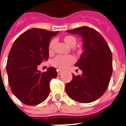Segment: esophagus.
Wrapping results in <instances>:
<instances>
[{
    "label": "esophagus",
    "mask_w": 126,
    "mask_h": 126,
    "mask_svg": "<svg viewBox=\"0 0 126 126\" xmlns=\"http://www.w3.org/2000/svg\"><path fill=\"white\" fill-rule=\"evenodd\" d=\"M57 71H58V75H61V73L63 72V70H60V69L59 70H57Z\"/></svg>",
    "instance_id": "34e87169"
}]
</instances>
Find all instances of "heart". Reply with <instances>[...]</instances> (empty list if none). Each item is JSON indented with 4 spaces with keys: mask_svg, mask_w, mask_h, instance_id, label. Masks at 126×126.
<instances>
[{
    "mask_svg": "<svg viewBox=\"0 0 126 126\" xmlns=\"http://www.w3.org/2000/svg\"><path fill=\"white\" fill-rule=\"evenodd\" d=\"M63 39L64 42L65 43V44L69 47H74L76 43V38L72 35L65 36ZM54 40H51L50 42H49L48 50L50 54H53V52H54ZM74 62H75V59L73 56H71V55L61 56L60 55V56H57V57L54 58L52 62V64L55 67H57L59 69H65Z\"/></svg>",
    "mask_w": 126,
    "mask_h": 126,
    "instance_id": "1",
    "label": "heart"
}]
</instances>
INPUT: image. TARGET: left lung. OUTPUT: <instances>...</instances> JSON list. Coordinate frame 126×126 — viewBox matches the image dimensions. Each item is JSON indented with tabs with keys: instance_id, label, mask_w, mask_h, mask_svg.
<instances>
[{
	"instance_id": "obj_1",
	"label": "left lung",
	"mask_w": 126,
	"mask_h": 126,
	"mask_svg": "<svg viewBox=\"0 0 126 126\" xmlns=\"http://www.w3.org/2000/svg\"><path fill=\"white\" fill-rule=\"evenodd\" d=\"M67 32L82 37L83 52L76 66L82 75L73 76L65 85L66 93L81 103L97 100L109 87L112 72V52L102 35L92 28L82 26Z\"/></svg>"
}]
</instances>
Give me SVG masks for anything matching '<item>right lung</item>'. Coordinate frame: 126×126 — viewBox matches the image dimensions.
<instances>
[{
	"label": "right lung",
	"mask_w": 126,
	"mask_h": 126,
	"mask_svg": "<svg viewBox=\"0 0 126 126\" xmlns=\"http://www.w3.org/2000/svg\"><path fill=\"white\" fill-rule=\"evenodd\" d=\"M58 32L31 29L13 44L7 63L8 82L14 95L26 105H37L49 95L50 82L57 76V69L51 67L41 72L37 67L48 60L49 42Z\"/></svg>",
	"instance_id": "1"
}]
</instances>
